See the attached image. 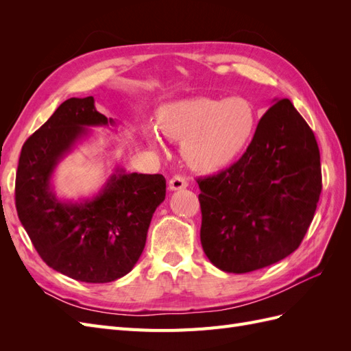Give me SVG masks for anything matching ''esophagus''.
I'll return each instance as SVG.
<instances>
[{
    "instance_id": "34e87169",
    "label": "esophagus",
    "mask_w": 351,
    "mask_h": 351,
    "mask_svg": "<svg viewBox=\"0 0 351 351\" xmlns=\"http://www.w3.org/2000/svg\"><path fill=\"white\" fill-rule=\"evenodd\" d=\"M187 186H189V183L186 182L183 177H180V176L173 177L171 180H169V183H168V189L171 190V192H176V190H183Z\"/></svg>"
}]
</instances>
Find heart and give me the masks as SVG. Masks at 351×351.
Masks as SVG:
<instances>
[{
    "label": "heart",
    "instance_id": "obj_1",
    "mask_svg": "<svg viewBox=\"0 0 351 351\" xmlns=\"http://www.w3.org/2000/svg\"><path fill=\"white\" fill-rule=\"evenodd\" d=\"M258 125L253 104L240 97L214 99L197 97L169 102L158 112L161 133L182 142L187 164L197 171H217L231 164L252 142ZM145 137L159 149L162 141L152 127Z\"/></svg>",
    "mask_w": 351,
    "mask_h": 351
}]
</instances>
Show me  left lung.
I'll return each instance as SVG.
<instances>
[{"label": "left lung", "instance_id": "left-lung-1", "mask_svg": "<svg viewBox=\"0 0 351 351\" xmlns=\"http://www.w3.org/2000/svg\"><path fill=\"white\" fill-rule=\"evenodd\" d=\"M274 102L239 161L197 180L202 247L224 272H252L291 254L319 200L315 134L290 99Z\"/></svg>", "mask_w": 351, "mask_h": 351}]
</instances>
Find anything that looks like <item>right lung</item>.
Returning <instances> with one entry per match:
<instances>
[{
    "label": "right lung",
    "mask_w": 351,
    "mask_h": 351,
    "mask_svg": "<svg viewBox=\"0 0 351 351\" xmlns=\"http://www.w3.org/2000/svg\"><path fill=\"white\" fill-rule=\"evenodd\" d=\"M93 97L62 102L22 147L16 208L39 256L49 268L82 282H111L129 274L145 249L154 212L165 199L161 174L127 173L115 165L89 197H60L56 169L92 136L90 127H114Z\"/></svg>",
    "instance_id": "obj_1"
}]
</instances>
